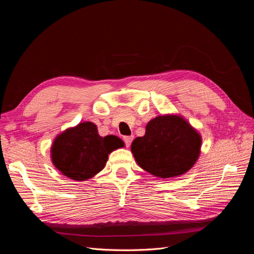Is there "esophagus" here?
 I'll return each instance as SVG.
<instances>
[{
	"mask_svg": "<svg viewBox=\"0 0 254 254\" xmlns=\"http://www.w3.org/2000/svg\"><path fill=\"white\" fill-rule=\"evenodd\" d=\"M133 135H129V136H124V142L126 144L127 147H129L130 144H131V142L133 141Z\"/></svg>",
	"mask_w": 254,
	"mask_h": 254,
	"instance_id": "1",
	"label": "esophagus"
}]
</instances>
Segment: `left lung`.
<instances>
[{
  "label": "left lung",
  "instance_id": "obj_1",
  "mask_svg": "<svg viewBox=\"0 0 254 254\" xmlns=\"http://www.w3.org/2000/svg\"><path fill=\"white\" fill-rule=\"evenodd\" d=\"M202 137L182 115H158L146 125L143 136L131 144L135 162L159 178H175L188 173L200 156Z\"/></svg>",
  "mask_w": 254,
  "mask_h": 254
}]
</instances>
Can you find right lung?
Here are the masks:
<instances>
[{"label":"right lung","mask_w":254,"mask_h":254,"mask_svg":"<svg viewBox=\"0 0 254 254\" xmlns=\"http://www.w3.org/2000/svg\"><path fill=\"white\" fill-rule=\"evenodd\" d=\"M124 146L119 136L110 134L103 137L94 123L82 122L55 137L51 147V160L67 178L86 181L104 170L108 155Z\"/></svg>","instance_id":"1"}]
</instances>
